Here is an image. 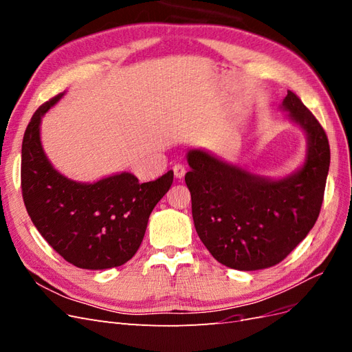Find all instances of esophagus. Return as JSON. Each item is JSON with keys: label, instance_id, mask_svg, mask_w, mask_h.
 <instances>
[{"label": "esophagus", "instance_id": "1", "mask_svg": "<svg viewBox=\"0 0 352 352\" xmlns=\"http://www.w3.org/2000/svg\"><path fill=\"white\" fill-rule=\"evenodd\" d=\"M173 173H175L176 179H182L186 173V168H185L184 164H175L173 166Z\"/></svg>", "mask_w": 352, "mask_h": 352}]
</instances>
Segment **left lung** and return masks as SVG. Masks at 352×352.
<instances>
[{
    "label": "left lung",
    "instance_id": "obj_1",
    "mask_svg": "<svg viewBox=\"0 0 352 352\" xmlns=\"http://www.w3.org/2000/svg\"><path fill=\"white\" fill-rule=\"evenodd\" d=\"M282 109L307 135L305 162L289 176L261 177L202 150L186 155L197 233L226 267L251 272L280 263L320 212L330 164L326 132L292 91Z\"/></svg>",
    "mask_w": 352,
    "mask_h": 352
}]
</instances>
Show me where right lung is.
I'll return each mask as SVG.
<instances>
[{
	"mask_svg": "<svg viewBox=\"0 0 352 352\" xmlns=\"http://www.w3.org/2000/svg\"><path fill=\"white\" fill-rule=\"evenodd\" d=\"M65 95L32 116L22 144V195L35 228L56 252L79 269L104 270L129 261L144 239L151 211L173 184V172L140 184L119 173L94 184L63 176L41 144V119Z\"/></svg>",
	"mask_w": 352,
	"mask_h": 352,
	"instance_id": "add662e5",
	"label": "right lung"
}]
</instances>
